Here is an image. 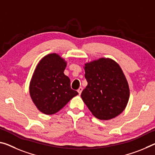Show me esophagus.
Instances as JSON below:
<instances>
[{"label":"esophagus","instance_id":"1","mask_svg":"<svg viewBox=\"0 0 155 155\" xmlns=\"http://www.w3.org/2000/svg\"><path fill=\"white\" fill-rule=\"evenodd\" d=\"M82 91H83V87H79V88H78V90H77V92H78V94H81Z\"/></svg>","mask_w":155,"mask_h":155}]
</instances>
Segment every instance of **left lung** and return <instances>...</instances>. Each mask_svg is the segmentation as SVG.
Masks as SVG:
<instances>
[{
	"instance_id": "1",
	"label": "left lung",
	"mask_w": 155,
	"mask_h": 155,
	"mask_svg": "<svg viewBox=\"0 0 155 155\" xmlns=\"http://www.w3.org/2000/svg\"><path fill=\"white\" fill-rule=\"evenodd\" d=\"M87 85L81 98L94 116L109 120L126 108L130 98L128 83L119 65L109 58H100L84 66Z\"/></svg>"
}]
</instances>
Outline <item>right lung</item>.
<instances>
[{
  "instance_id": "right-lung-1",
  "label": "right lung",
  "mask_w": 155,
  "mask_h": 155,
  "mask_svg": "<svg viewBox=\"0 0 155 155\" xmlns=\"http://www.w3.org/2000/svg\"><path fill=\"white\" fill-rule=\"evenodd\" d=\"M67 62L58 54L44 56L39 61L29 83V94L39 111L45 114L58 112L78 94L70 87L65 75Z\"/></svg>"
}]
</instances>
